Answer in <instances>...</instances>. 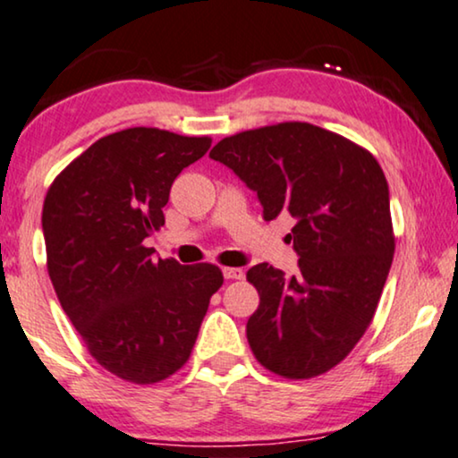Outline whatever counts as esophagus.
<instances>
[{"label":"esophagus","mask_w":458,"mask_h":458,"mask_svg":"<svg viewBox=\"0 0 458 458\" xmlns=\"http://www.w3.org/2000/svg\"><path fill=\"white\" fill-rule=\"evenodd\" d=\"M223 276L227 277V280H242L243 271L237 269V267H223Z\"/></svg>","instance_id":"1"}]
</instances>
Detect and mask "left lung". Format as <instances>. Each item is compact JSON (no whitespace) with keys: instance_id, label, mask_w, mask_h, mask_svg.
Segmentation results:
<instances>
[{"instance_id":"obj_1","label":"left lung","mask_w":458,"mask_h":458,"mask_svg":"<svg viewBox=\"0 0 458 458\" xmlns=\"http://www.w3.org/2000/svg\"><path fill=\"white\" fill-rule=\"evenodd\" d=\"M210 157L257 191L265 221H296L299 273L267 263L246 273L260 299L246 324L254 358L294 381L328 372L372 324L394 260L383 168L358 142L307 122L243 130Z\"/></svg>"}]
</instances>
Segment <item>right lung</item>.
<instances>
[{
	"instance_id": "add662e5",
	"label": "right lung",
	"mask_w": 458,
	"mask_h": 458,
	"mask_svg": "<svg viewBox=\"0 0 458 458\" xmlns=\"http://www.w3.org/2000/svg\"><path fill=\"white\" fill-rule=\"evenodd\" d=\"M210 145V136L120 130L77 156L46 193L52 286L88 353L122 381L153 385L181 370L223 286L216 265L156 260L145 246L164 227L174 178Z\"/></svg>"
}]
</instances>
